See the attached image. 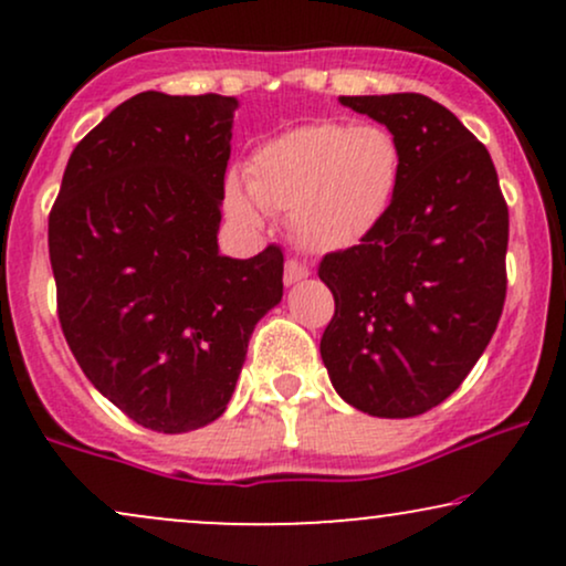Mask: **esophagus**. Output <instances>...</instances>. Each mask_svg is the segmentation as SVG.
Wrapping results in <instances>:
<instances>
[{
  "mask_svg": "<svg viewBox=\"0 0 566 566\" xmlns=\"http://www.w3.org/2000/svg\"><path fill=\"white\" fill-rule=\"evenodd\" d=\"M308 274L311 271L305 269L303 263H297V261H290L284 263V284H287V287H292V284H297V282H303V279H308Z\"/></svg>",
  "mask_w": 566,
  "mask_h": 566,
  "instance_id": "1",
  "label": "esophagus"
}]
</instances>
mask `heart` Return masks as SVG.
Segmentation results:
<instances>
[{
	"label": "heart",
	"mask_w": 566,
	"mask_h": 566,
	"mask_svg": "<svg viewBox=\"0 0 566 566\" xmlns=\"http://www.w3.org/2000/svg\"><path fill=\"white\" fill-rule=\"evenodd\" d=\"M401 180V146L382 125L311 122L265 140L247 161V180H226V212L261 229L269 212L290 216L308 252H340L378 231Z\"/></svg>",
	"instance_id": "obj_1"
}]
</instances>
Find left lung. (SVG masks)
<instances>
[{"instance_id":"8db88e82","label":"left lung","mask_w":566,"mask_h":566,"mask_svg":"<svg viewBox=\"0 0 566 566\" xmlns=\"http://www.w3.org/2000/svg\"><path fill=\"white\" fill-rule=\"evenodd\" d=\"M337 101L391 129L401 180L378 231L319 265L335 297L322 361L350 407L415 418L458 391L495 335L509 207L490 151L441 103L418 93Z\"/></svg>"}]
</instances>
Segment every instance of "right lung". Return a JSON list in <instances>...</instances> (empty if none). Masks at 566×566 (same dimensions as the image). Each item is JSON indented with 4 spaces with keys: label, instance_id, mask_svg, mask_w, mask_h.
<instances>
[{
    "label": "right lung",
    "instance_id": "add662e5",
    "mask_svg": "<svg viewBox=\"0 0 566 566\" xmlns=\"http://www.w3.org/2000/svg\"><path fill=\"white\" fill-rule=\"evenodd\" d=\"M237 97L140 93L76 143L50 212L63 335L127 418L186 433L226 412L284 255H220Z\"/></svg>",
    "mask_w": 566,
    "mask_h": 566
}]
</instances>
